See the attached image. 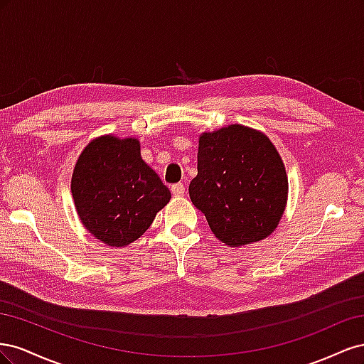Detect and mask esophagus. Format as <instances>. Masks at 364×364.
Wrapping results in <instances>:
<instances>
[{
	"mask_svg": "<svg viewBox=\"0 0 364 364\" xmlns=\"http://www.w3.org/2000/svg\"><path fill=\"white\" fill-rule=\"evenodd\" d=\"M183 193H185L183 183H176V185L171 186V194H173L174 197H181V196H183Z\"/></svg>",
	"mask_w": 364,
	"mask_h": 364,
	"instance_id": "esophagus-1",
	"label": "esophagus"
}]
</instances>
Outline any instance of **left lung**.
<instances>
[{
	"instance_id": "8db88e82",
	"label": "left lung",
	"mask_w": 364,
	"mask_h": 364,
	"mask_svg": "<svg viewBox=\"0 0 364 364\" xmlns=\"http://www.w3.org/2000/svg\"><path fill=\"white\" fill-rule=\"evenodd\" d=\"M190 197L222 243H258L278 228L287 206V171L266 134L230 124L199 136Z\"/></svg>"
}]
</instances>
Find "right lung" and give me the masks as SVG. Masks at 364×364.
Here are the masks:
<instances>
[{
  "instance_id": "add662e5",
  "label": "right lung",
  "mask_w": 364,
  "mask_h": 364,
  "mask_svg": "<svg viewBox=\"0 0 364 364\" xmlns=\"http://www.w3.org/2000/svg\"><path fill=\"white\" fill-rule=\"evenodd\" d=\"M71 193L85 229L111 247L134 243L171 199L159 176L141 158L136 138L103 135L77 159Z\"/></svg>"
}]
</instances>
